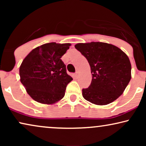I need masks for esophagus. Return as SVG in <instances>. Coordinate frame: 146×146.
Segmentation results:
<instances>
[{"instance_id": "obj_1", "label": "esophagus", "mask_w": 146, "mask_h": 146, "mask_svg": "<svg viewBox=\"0 0 146 146\" xmlns=\"http://www.w3.org/2000/svg\"><path fill=\"white\" fill-rule=\"evenodd\" d=\"M74 75H75V77H76V78H78V76H79V72H78L77 71L75 73V74H74Z\"/></svg>"}]
</instances>
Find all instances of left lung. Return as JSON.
Masks as SVG:
<instances>
[{"label":"left lung","mask_w":146,"mask_h":146,"mask_svg":"<svg viewBox=\"0 0 146 146\" xmlns=\"http://www.w3.org/2000/svg\"><path fill=\"white\" fill-rule=\"evenodd\" d=\"M75 48L87 59L92 79L82 89L84 98L96 105H107L122 94L131 80L127 56L114 45L100 42L78 43Z\"/></svg>","instance_id":"8db88e82"}]
</instances>
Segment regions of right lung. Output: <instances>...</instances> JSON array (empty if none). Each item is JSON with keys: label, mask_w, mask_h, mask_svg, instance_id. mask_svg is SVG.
I'll return each mask as SVG.
<instances>
[{"label": "right lung", "mask_w": 146, "mask_h": 146, "mask_svg": "<svg viewBox=\"0 0 146 146\" xmlns=\"http://www.w3.org/2000/svg\"><path fill=\"white\" fill-rule=\"evenodd\" d=\"M71 44L46 43L33 49L23 60L19 69L21 82L35 101L52 104L64 96L72 78L66 72L61 58Z\"/></svg>", "instance_id": "obj_1"}]
</instances>
